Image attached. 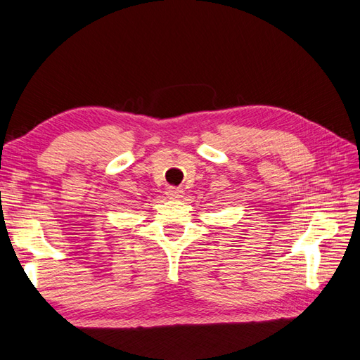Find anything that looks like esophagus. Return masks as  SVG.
Listing matches in <instances>:
<instances>
[{
	"label": "esophagus",
	"mask_w": 360,
	"mask_h": 360,
	"mask_svg": "<svg viewBox=\"0 0 360 360\" xmlns=\"http://www.w3.org/2000/svg\"><path fill=\"white\" fill-rule=\"evenodd\" d=\"M165 193H167L168 198H170V200H179V198H182V195H184V190L174 188V187H168Z\"/></svg>",
	"instance_id": "obj_1"
}]
</instances>
